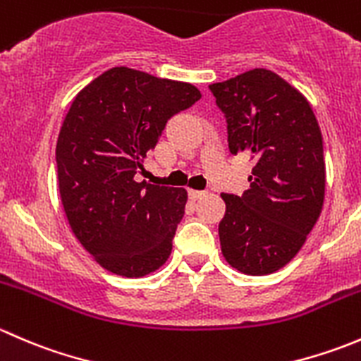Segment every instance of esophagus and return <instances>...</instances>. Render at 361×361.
<instances>
[{"label":"esophagus","instance_id":"34e87169","mask_svg":"<svg viewBox=\"0 0 361 361\" xmlns=\"http://www.w3.org/2000/svg\"><path fill=\"white\" fill-rule=\"evenodd\" d=\"M188 195H190L192 201H197V199H202L204 195H206V192H201V190H188Z\"/></svg>","mask_w":361,"mask_h":361}]
</instances>
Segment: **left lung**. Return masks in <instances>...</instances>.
Returning a JSON list of instances; mask_svg holds the SVG:
<instances>
[{
    "label": "left lung",
    "mask_w": 361,
    "mask_h": 361,
    "mask_svg": "<svg viewBox=\"0 0 361 361\" xmlns=\"http://www.w3.org/2000/svg\"><path fill=\"white\" fill-rule=\"evenodd\" d=\"M227 116L228 150L255 160L245 194H221V253L231 267L265 276L304 246L325 201V160L318 120L304 94L257 68L209 85Z\"/></svg>",
    "instance_id": "left-lung-1"
}]
</instances>
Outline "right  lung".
<instances>
[{"label": "right lung", "instance_id": "add662e5", "mask_svg": "<svg viewBox=\"0 0 361 361\" xmlns=\"http://www.w3.org/2000/svg\"><path fill=\"white\" fill-rule=\"evenodd\" d=\"M201 99L192 83L111 68L73 99L57 137L59 194L80 245L103 269L141 278L166 264L185 188L136 181L167 120Z\"/></svg>", "mask_w": 361, "mask_h": 361}]
</instances>
